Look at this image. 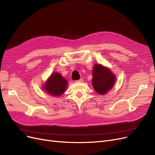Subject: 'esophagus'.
<instances>
[{
    "mask_svg": "<svg viewBox=\"0 0 155 155\" xmlns=\"http://www.w3.org/2000/svg\"><path fill=\"white\" fill-rule=\"evenodd\" d=\"M83 78H81L80 79H79V80L76 81V83H81V82H83Z\"/></svg>",
    "mask_w": 155,
    "mask_h": 155,
    "instance_id": "1",
    "label": "esophagus"
}]
</instances>
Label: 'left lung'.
<instances>
[{
  "instance_id": "1",
  "label": "left lung",
  "mask_w": 155,
  "mask_h": 155,
  "mask_svg": "<svg viewBox=\"0 0 155 155\" xmlns=\"http://www.w3.org/2000/svg\"><path fill=\"white\" fill-rule=\"evenodd\" d=\"M92 74V85L98 94H106L114 85L116 75L109 68L101 64H94Z\"/></svg>"
}]
</instances>
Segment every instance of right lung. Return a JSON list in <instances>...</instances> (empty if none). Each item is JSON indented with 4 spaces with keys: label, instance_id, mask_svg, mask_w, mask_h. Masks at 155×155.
I'll return each mask as SVG.
<instances>
[{
    "label": "right lung",
    "instance_id": "add662e5",
    "mask_svg": "<svg viewBox=\"0 0 155 155\" xmlns=\"http://www.w3.org/2000/svg\"><path fill=\"white\" fill-rule=\"evenodd\" d=\"M68 81L58 72L51 73V76L42 85L44 91L49 95L54 97L61 96L66 91Z\"/></svg>",
    "mask_w": 155,
    "mask_h": 155
}]
</instances>
